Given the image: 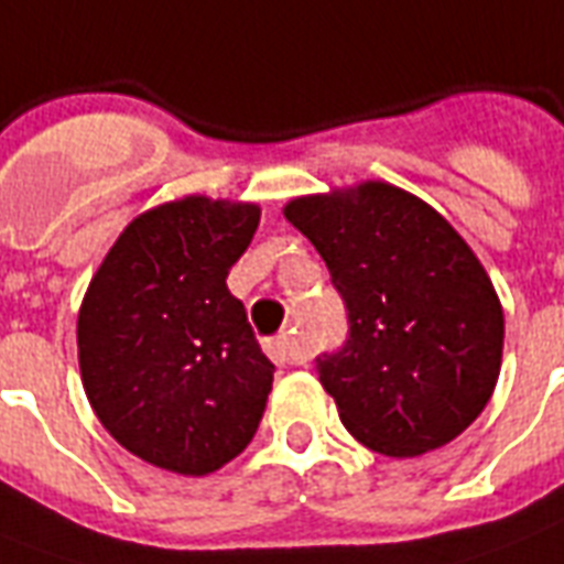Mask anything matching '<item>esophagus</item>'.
<instances>
[{
    "label": "esophagus",
    "mask_w": 564,
    "mask_h": 564,
    "mask_svg": "<svg viewBox=\"0 0 564 564\" xmlns=\"http://www.w3.org/2000/svg\"><path fill=\"white\" fill-rule=\"evenodd\" d=\"M264 352H268L270 360H273V364H279V367H288V364H303L305 360L303 346L296 344L294 335L270 337L268 344H264Z\"/></svg>",
    "instance_id": "esophagus-1"
}]
</instances>
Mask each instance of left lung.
<instances>
[{"mask_svg":"<svg viewBox=\"0 0 564 564\" xmlns=\"http://www.w3.org/2000/svg\"><path fill=\"white\" fill-rule=\"evenodd\" d=\"M282 212L349 311L346 346L317 364L346 431L399 460L460 436L492 399L503 355L501 300L466 238L384 180Z\"/></svg>","mask_w":564,"mask_h":564,"instance_id":"left-lung-1","label":"left lung"}]
</instances>
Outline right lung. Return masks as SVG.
<instances>
[{
    "label": "right lung",
    "mask_w": 564,
    "mask_h": 564,
    "mask_svg": "<svg viewBox=\"0 0 564 564\" xmlns=\"http://www.w3.org/2000/svg\"><path fill=\"white\" fill-rule=\"evenodd\" d=\"M259 218L245 200H169L130 220L89 279L80 381L98 422L139 460L204 477L253 440L276 367L227 276Z\"/></svg>",
    "instance_id": "1"
}]
</instances>
